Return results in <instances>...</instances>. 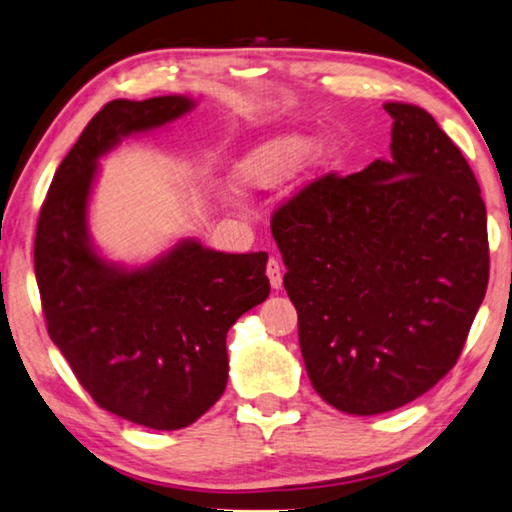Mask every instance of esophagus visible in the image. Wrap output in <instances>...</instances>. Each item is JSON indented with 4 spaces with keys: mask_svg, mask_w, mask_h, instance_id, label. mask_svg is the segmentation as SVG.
<instances>
[{
    "mask_svg": "<svg viewBox=\"0 0 512 512\" xmlns=\"http://www.w3.org/2000/svg\"><path fill=\"white\" fill-rule=\"evenodd\" d=\"M266 275H269V282H271L273 289L282 287V266L275 257H271L269 264H266Z\"/></svg>",
    "mask_w": 512,
    "mask_h": 512,
    "instance_id": "1",
    "label": "esophagus"
}]
</instances>
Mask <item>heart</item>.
I'll use <instances>...</instances> for the list:
<instances>
[{"label": "heart", "instance_id": "obj_1", "mask_svg": "<svg viewBox=\"0 0 512 512\" xmlns=\"http://www.w3.org/2000/svg\"><path fill=\"white\" fill-rule=\"evenodd\" d=\"M314 152V141L300 134L275 136L257 148L250 150L239 164V180L257 189H271L294 177L310 154Z\"/></svg>", "mask_w": 512, "mask_h": 512}]
</instances>
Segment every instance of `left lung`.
Masks as SVG:
<instances>
[{
	"mask_svg": "<svg viewBox=\"0 0 512 512\" xmlns=\"http://www.w3.org/2000/svg\"><path fill=\"white\" fill-rule=\"evenodd\" d=\"M385 111L392 159L316 177L271 218L312 387L362 417L415 401L453 369L490 278L467 159L428 111Z\"/></svg>",
	"mask_w": 512,
	"mask_h": 512,
	"instance_id": "left-lung-1",
	"label": "left lung"
}]
</instances>
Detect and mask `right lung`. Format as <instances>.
I'll return each mask as SVG.
<instances>
[{
	"label": "right lung",
	"instance_id": "1",
	"mask_svg": "<svg viewBox=\"0 0 512 512\" xmlns=\"http://www.w3.org/2000/svg\"><path fill=\"white\" fill-rule=\"evenodd\" d=\"M191 109L182 95L104 104L56 168L36 227L34 269L52 342L100 408L154 431L189 426L221 399L227 330L271 291L266 253L227 255L186 239L127 271L91 246L97 159L123 136Z\"/></svg>",
	"mask_w": 512,
	"mask_h": 512
}]
</instances>
